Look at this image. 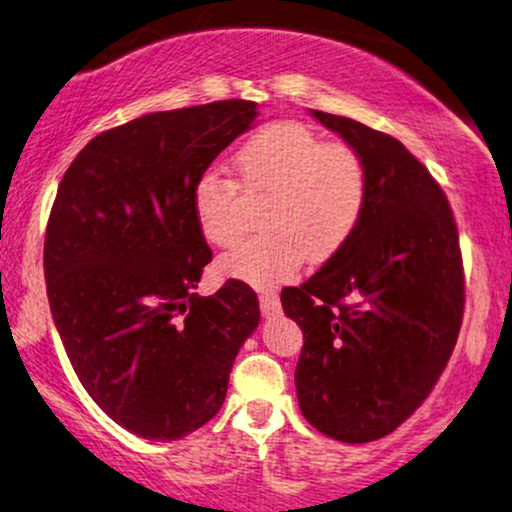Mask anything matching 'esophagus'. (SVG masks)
<instances>
[{
    "instance_id": "1",
    "label": "esophagus",
    "mask_w": 512,
    "mask_h": 512,
    "mask_svg": "<svg viewBox=\"0 0 512 512\" xmlns=\"http://www.w3.org/2000/svg\"><path fill=\"white\" fill-rule=\"evenodd\" d=\"M260 308L264 317H272L279 313V296L274 291H264L260 293Z\"/></svg>"
}]
</instances>
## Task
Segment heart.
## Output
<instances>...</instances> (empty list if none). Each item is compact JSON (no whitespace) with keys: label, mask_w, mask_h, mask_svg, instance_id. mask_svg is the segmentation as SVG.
<instances>
[{"label":"heart","mask_w":512,"mask_h":512,"mask_svg":"<svg viewBox=\"0 0 512 512\" xmlns=\"http://www.w3.org/2000/svg\"><path fill=\"white\" fill-rule=\"evenodd\" d=\"M238 182L216 170L192 187V211L204 240L236 243L243 231V196L260 197L262 236L221 257L228 279L276 286L293 279L305 257L325 262L356 233L368 202V168L354 146L327 144L301 122H274L238 149Z\"/></svg>","instance_id":"obj_1"}]
</instances>
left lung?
Masks as SVG:
<instances>
[{"label":"left lung","instance_id":"1","mask_svg":"<svg viewBox=\"0 0 512 512\" xmlns=\"http://www.w3.org/2000/svg\"><path fill=\"white\" fill-rule=\"evenodd\" d=\"M368 168L356 233L281 305L303 330L298 404L342 443L392 433L428 397L455 349L464 313L460 233L450 202L390 134L313 110Z\"/></svg>","mask_w":512,"mask_h":512}]
</instances>
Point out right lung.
<instances>
[{"mask_svg": "<svg viewBox=\"0 0 512 512\" xmlns=\"http://www.w3.org/2000/svg\"><path fill=\"white\" fill-rule=\"evenodd\" d=\"M257 117L252 101L151 113L93 137L57 187L43 267L64 351L93 402L149 440L214 419L257 293L228 279L195 289L211 250L192 187Z\"/></svg>", "mask_w": 512, "mask_h": 512, "instance_id": "obj_1", "label": "right lung"}]
</instances>
